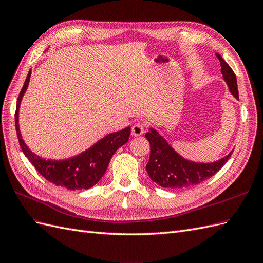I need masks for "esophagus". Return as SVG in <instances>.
<instances>
[{"label": "esophagus", "instance_id": "1", "mask_svg": "<svg viewBox=\"0 0 263 263\" xmlns=\"http://www.w3.org/2000/svg\"><path fill=\"white\" fill-rule=\"evenodd\" d=\"M131 133L133 137H139L144 133V124L143 123H137L132 126Z\"/></svg>", "mask_w": 263, "mask_h": 263}]
</instances>
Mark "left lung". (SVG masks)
Instances as JSON below:
<instances>
[{
  "label": "left lung",
  "mask_w": 263,
  "mask_h": 263,
  "mask_svg": "<svg viewBox=\"0 0 263 263\" xmlns=\"http://www.w3.org/2000/svg\"><path fill=\"white\" fill-rule=\"evenodd\" d=\"M217 57L220 61L222 79L227 84L230 93L239 100L236 74L219 54H217ZM145 138L151 146V154L146 164L147 174L154 183L164 189H189L204 182L215 175L231 155L230 152L222 159L212 163L194 162L177 153L154 127H148Z\"/></svg>",
  "instance_id": "1"
}]
</instances>
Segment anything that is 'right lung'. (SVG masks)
Here are the masks:
<instances>
[{"instance_id": "1", "label": "right lung", "mask_w": 263, "mask_h": 263, "mask_svg": "<svg viewBox=\"0 0 263 263\" xmlns=\"http://www.w3.org/2000/svg\"><path fill=\"white\" fill-rule=\"evenodd\" d=\"M31 74L32 69H29L24 86L20 92L16 103V112H15V127H16L22 151H23L29 162L34 165V167L48 182L69 191L90 189V187L98 183L103 174L106 173L112 155L116 153L119 147H121L129 141L131 127L126 126L125 129L121 131L107 134L106 137L97 141L93 145L87 148L86 151L69 157V159H44V157L32 152V149L27 146L23 137H22L18 123L21 102L28 88Z\"/></svg>"}]
</instances>
